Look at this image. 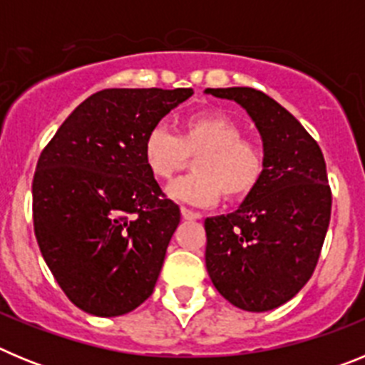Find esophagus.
I'll return each instance as SVG.
<instances>
[{"instance_id":"obj_1","label":"esophagus","mask_w":365,"mask_h":365,"mask_svg":"<svg viewBox=\"0 0 365 365\" xmlns=\"http://www.w3.org/2000/svg\"><path fill=\"white\" fill-rule=\"evenodd\" d=\"M180 215H182V219H188V221H197V219H201V214H197V212L190 210V208H180Z\"/></svg>"}]
</instances>
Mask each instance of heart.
<instances>
[{"mask_svg":"<svg viewBox=\"0 0 365 365\" xmlns=\"http://www.w3.org/2000/svg\"><path fill=\"white\" fill-rule=\"evenodd\" d=\"M243 128L225 113L202 111L180 122L179 133L155 128L144 140V163L151 175L170 182L195 157L192 175L173 182L168 193L188 205H214L225 195L230 202L252 195L265 175V151L243 137Z\"/></svg>","mask_w":365,"mask_h":365,"instance_id":"obj_1","label":"heart"}]
</instances>
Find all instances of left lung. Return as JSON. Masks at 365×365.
Here are the masks:
<instances>
[{
	"label": "left lung",
	"mask_w": 365,
	"mask_h": 365,
	"mask_svg": "<svg viewBox=\"0 0 365 365\" xmlns=\"http://www.w3.org/2000/svg\"><path fill=\"white\" fill-rule=\"evenodd\" d=\"M206 93L247 109L267 160L263 180L237 210L205 221L206 270L232 305L270 311L302 291L320 257L333 202L324 153L265 93L252 87Z\"/></svg>",
	"instance_id": "1"
}]
</instances>
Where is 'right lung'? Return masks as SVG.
<instances>
[{
  "mask_svg": "<svg viewBox=\"0 0 365 365\" xmlns=\"http://www.w3.org/2000/svg\"><path fill=\"white\" fill-rule=\"evenodd\" d=\"M193 95L104 89L86 98L43 148L32 179V221L45 263L67 298L95 316L146 302L180 221L144 163V140Z\"/></svg>",
  "mask_w": 365,
  "mask_h": 365,
  "instance_id": "1",
  "label": "right lung"
}]
</instances>
